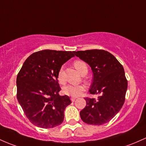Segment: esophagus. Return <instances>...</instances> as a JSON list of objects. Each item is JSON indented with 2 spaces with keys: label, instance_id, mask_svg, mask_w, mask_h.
<instances>
[{
  "label": "esophagus",
  "instance_id": "1",
  "mask_svg": "<svg viewBox=\"0 0 146 146\" xmlns=\"http://www.w3.org/2000/svg\"><path fill=\"white\" fill-rule=\"evenodd\" d=\"M76 97H72V98H70V100H71L72 102H74L75 100H76Z\"/></svg>",
  "mask_w": 146,
  "mask_h": 146
}]
</instances>
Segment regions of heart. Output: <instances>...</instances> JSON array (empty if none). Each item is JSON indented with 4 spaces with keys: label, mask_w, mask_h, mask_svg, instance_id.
<instances>
[{
    "label": "heart",
    "mask_w": 146,
    "mask_h": 146,
    "mask_svg": "<svg viewBox=\"0 0 146 146\" xmlns=\"http://www.w3.org/2000/svg\"><path fill=\"white\" fill-rule=\"evenodd\" d=\"M74 66L77 70L80 73L81 76H85L88 73L87 65L82 60H76L74 62ZM62 68H60L57 74V79L60 83L64 82L63 77H62ZM84 86L83 85H68L65 86L63 88V93L65 95L72 97H78L84 90Z\"/></svg>",
    "instance_id": "heart-1"
}]
</instances>
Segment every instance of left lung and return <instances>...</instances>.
<instances>
[{"instance_id": "obj_1", "label": "left lung", "mask_w": 146, "mask_h": 146, "mask_svg": "<svg viewBox=\"0 0 146 146\" xmlns=\"http://www.w3.org/2000/svg\"><path fill=\"white\" fill-rule=\"evenodd\" d=\"M74 54L91 68L93 82L89 91L98 95L97 100L84 98L86 105L80 112L81 119L94 125L108 123L124 104L127 89L124 68L114 56L104 50L75 51Z\"/></svg>"}]
</instances>
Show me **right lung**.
Instances as JSON below:
<instances>
[{"instance_id": "obj_1", "label": "right lung", "mask_w": 146, "mask_h": 146, "mask_svg": "<svg viewBox=\"0 0 146 146\" xmlns=\"http://www.w3.org/2000/svg\"><path fill=\"white\" fill-rule=\"evenodd\" d=\"M74 51L44 50L27 58L17 78V100L25 116L39 127L52 128L63 122L64 110L71 103L68 96H60L58 71L75 57Z\"/></svg>"}]
</instances>
